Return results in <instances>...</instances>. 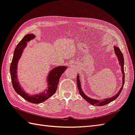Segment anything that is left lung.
I'll return each instance as SVG.
<instances>
[{
  "instance_id": "1",
  "label": "left lung",
  "mask_w": 135,
  "mask_h": 135,
  "mask_svg": "<svg viewBox=\"0 0 135 135\" xmlns=\"http://www.w3.org/2000/svg\"><path fill=\"white\" fill-rule=\"evenodd\" d=\"M114 52L116 55L117 56V58H118L119 61V64L121 66V70H122V74H123V77H122V85L121 89H120L119 91L117 93L116 95H114V96H113L112 97H110L109 99H103V100H95V99H93L90 98L89 97H87L86 95H85L84 92L82 91L81 90V84H80V81L79 80V75H77V87L78 89V91H79V93L80 95H81L83 98H84V99L86 100L87 102H89L90 104H91L93 106H104V105H106L110 103V102H112L115 99H116L117 97H118L119 95L120 94V93L122 91V89H123V85L124 83V58H123V55L122 54V53L121 52L120 50L119 47H117V46H114Z\"/></svg>"
}]
</instances>
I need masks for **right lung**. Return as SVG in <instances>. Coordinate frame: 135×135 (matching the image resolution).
<instances>
[{
  "mask_svg": "<svg viewBox=\"0 0 135 135\" xmlns=\"http://www.w3.org/2000/svg\"><path fill=\"white\" fill-rule=\"evenodd\" d=\"M35 36L33 34L26 35L17 45L15 50L14 51L13 59H12L11 67H10V73H11L12 85H13L15 91L21 97H22L24 99H25L26 101L32 103L38 104L45 101L56 92L60 78L61 75L66 70L67 67L59 66V67H55L51 70V71L50 72L48 75L47 81L48 87L43 93H41L39 94H36L33 95H29L28 94L26 93L22 88H21L18 81V78H17V65H18V62L21 57L23 49L26 46L27 42H29V41L32 40L35 38Z\"/></svg>",
  "mask_w": 135,
  "mask_h": 135,
  "instance_id": "right-lung-1",
  "label": "right lung"
}]
</instances>
